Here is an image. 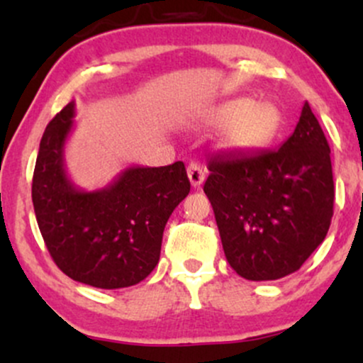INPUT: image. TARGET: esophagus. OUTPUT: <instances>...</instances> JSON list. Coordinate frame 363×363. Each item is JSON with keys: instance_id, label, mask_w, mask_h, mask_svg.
Returning <instances> with one entry per match:
<instances>
[{"instance_id": "esophagus-1", "label": "esophagus", "mask_w": 363, "mask_h": 363, "mask_svg": "<svg viewBox=\"0 0 363 363\" xmlns=\"http://www.w3.org/2000/svg\"><path fill=\"white\" fill-rule=\"evenodd\" d=\"M187 177H189L191 184H193L196 189V187L201 186L203 181H205V170H203V167L198 162H191V164L187 165Z\"/></svg>"}]
</instances>
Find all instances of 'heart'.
I'll list each match as a JSON object with an SVG mask.
<instances>
[{"label":"heart","mask_w":363,"mask_h":363,"mask_svg":"<svg viewBox=\"0 0 363 363\" xmlns=\"http://www.w3.org/2000/svg\"><path fill=\"white\" fill-rule=\"evenodd\" d=\"M211 128H225L222 147L228 152L247 153L268 147L277 138L281 114L273 104H254L251 99H234L213 107L203 116Z\"/></svg>","instance_id":"b5f03b06"}]
</instances>
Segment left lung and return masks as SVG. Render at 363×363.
Masks as SVG:
<instances>
[{"label":"left lung","mask_w":363,"mask_h":363,"mask_svg":"<svg viewBox=\"0 0 363 363\" xmlns=\"http://www.w3.org/2000/svg\"><path fill=\"white\" fill-rule=\"evenodd\" d=\"M329 153L306 102L295 131L278 150L210 158L203 189L237 274L278 280L301 269L323 242L335 203Z\"/></svg>","instance_id":"1"}]
</instances>
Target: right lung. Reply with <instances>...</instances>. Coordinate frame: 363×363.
I'll use <instances>...</instances> for the list:
<instances>
[{"instance_id":"obj_1","label":"right lung","mask_w":363,"mask_h":363,"mask_svg":"<svg viewBox=\"0 0 363 363\" xmlns=\"http://www.w3.org/2000/svg\"><path fill=\"white\" fill-rule=\"evenodd\" d=\"M73 116L69 102L40 140L32 179L40 234L72 280L106 290L136 285L157 266L165 223L189 194L186 167H129L104 189H78L65 169Z\"/></svg>"}]
</instances>
